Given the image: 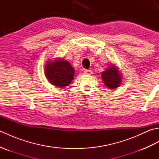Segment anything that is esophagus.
<instances>
[{"instance_id": "esophagus-1", "label": "esophagus", "mask_w": 159, "mask_h": 159, "mask_svg": "<svg viewBox=\"0 0 159 159\" xmlns=\"http://www.w3.org/2000/svg\"><path fill=\"white\" fill-rule=\"evenodd\" d=\"M84 72H85V74H88V75H91V74H92V70H85L84 71Z\"/></svg>"}]
</instances>
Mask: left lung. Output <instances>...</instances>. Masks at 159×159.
Wrapping results in <instances>:
<instances>
[{"label": "left lung", "mask_w": 159, "mask_h": 159, "mask_svg": "<svg viewBox=\"0 0 159 159\" xmlns=\"http://www.w3.org/2000/svg\"><path fill=\"white\" fill-rule=\"evenodd\" d=\"M102 79L104 85L110 89L117 88L122 81L121 72L115 64H111L106 70L102 72Z\"/></svg>", "instance_id": "1"}]
</instances>
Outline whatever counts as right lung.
Listing matches in <instances>:
<instances>
[{
	"label": "right lung",
	"instance_id": "right-lung-1",
	"mask_svg": "<svg viewBox=\"0 0 159 159\" xmlns=\"http://www.w3.org/2000/svg\"><path fill=\"white\" fill-rule=\"evenodd\" d=\"M44 69L48 82L60 88L68 86L72 83L75 73V70L70 63L62 58L46 61Z\"/></svg>",
	"mask_w": 159,
	"mask_h": 159
}]
</instances>
